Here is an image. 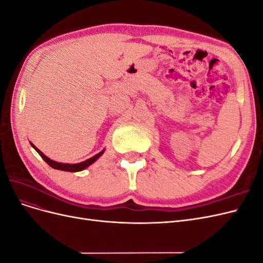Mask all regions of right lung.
<instances>
[{
  "mask_svg": "<svg viewBox=\"0 0 263 263\" xmlns=\"http://www.w3.org/2000/svg\"><path fill=\"white\" fill-rule=\"evenodd\" d=\"M30 145H31V147H33L37 153L41 155V157L44 159V160L48 163L51 168H53V169H57V170H62V171H68V172H79V171H82V170H84V169H86L87 166L89 165H91L92 163H94L95 161L98 160V159L104 154V151L105 150H102L101 153H99V154H97L95 156H93V157H91L90 159H87V160H85V161H82V162H80V163H62V162H57V161H53V160H51L50 158H48L47 156H45L41 150H39L33 142H30Z\"/></svg>",
  "mask_w": 263,
  "mask_h": 263,
  "instance_id": "obj_1",
  "label": "right lung"
}]
</instances>
